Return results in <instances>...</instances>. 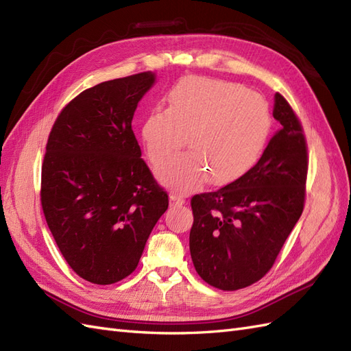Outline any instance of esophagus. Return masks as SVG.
I'll return each instance as SVG.
<instances>
[{"label": "esophagus", "mask_w": 351, "mask_h": 351, "mask_svg": "<svg viewBox=\"0 0 351 351\" xmlns=\"http://www.w3.org/2000/svg\"><path fill=\"white\" fill-rule=\"evenodd\" d=\"M185 203V199L178 194H170V206H182Z\"/></svg>", "instance_id": "esophagus-1"}]
</instances>
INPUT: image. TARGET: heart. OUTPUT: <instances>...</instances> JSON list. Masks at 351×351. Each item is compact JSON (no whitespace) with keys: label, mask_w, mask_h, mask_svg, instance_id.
Listing matches in <instances>:
<instances>
[{"label":"heart","mask_w":351,"mask_h":351,"mask_svg":"<svg viewBox=\"0 0 351 351\" xmlns=\"http://www.w3.org/2000/svg\"><path fill=\"white\" fill-rule=\"evenodd\" d=\"M167 108L151 110L141 138L152 165H160L184 145L190 151L157 169L165 185L186 193L208 178L227 185L250 172L261 158L271 129L265 99L226 80L190 77L166 96Z\"/></svg>","instance_id":"1"}]
</instances>
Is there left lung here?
I'll return each mask as SVG.
<instances>
[{
  "label": "left lung",
  "mask_w": 351,
  "mask_h": 351,
  "mask_svg": "<svg viewBox=\"0 0 351 351\" xmlns=\"http://www.w3.org/2000/svg\"><path fill=\"white\" fill-rule=\"evenodd\" d=\"M273 115L282 129L255 167L191 199L193 264L206 283L221 291L261 280L304 210L308 152L302 125L280 93L274 96Z\"/></svg>",
  "instance_id": "left-lung-1"
}]
</instances>
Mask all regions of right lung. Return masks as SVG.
Masks as SVG:
<instances>
[{"label": "right lung", "mask_w": 351, "mask_h": 351, "mask_svg": "<svg viewBox=\"0 0 351 351\" xmlns=\"http://www.w3.org/2000/svg\"><path fill=\"white\" fill-rule=\"evenodd\" d=\"M154 80L148 71L84 90L49 134L43 212L65 261L90 283L132 274L169 206L132 130L134 110Z\"/></svg>", "instance_id": "right-lung-1"}]
</instances>
